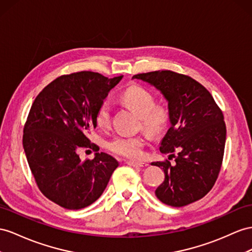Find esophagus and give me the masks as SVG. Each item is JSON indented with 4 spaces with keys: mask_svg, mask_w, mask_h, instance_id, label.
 <instances>
[{
    "mask_svg": "<svg viewBox=\"0 0 252 252\" xmlns=\"http://www.w3.org/2000/svg\"><path fill=\"white\" fill-rule=\"evenodd\" d=\"M126 164L128 166H133V167H146L148 166V163L147 162H134V160H127Z\"/></svg>",
    "mask_w": 252,
    "mask_h": 252,
    "instance_id": "1",
    "label": "esophagus"
}]
</instances>
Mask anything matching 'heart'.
<instances>
[{
    "mask_svg": "<svg viewBox=\"0 0 252 252\" xmlns=\"http://www.w3.org/2000/svg\"><path fill=\"white\" fill-rule=\"evenodd\" d=\"M121 101L128 108L139 116V127L151 136L162 134L168 126L170 113L168 108L162 104H156L151 93L144 87L132 85L121 94ZM94 122L100 128H108L111 125V104L103 101L96 107ZM146 138L141 135H117L108 141V149L113 153L126 158H139L143 156V148Z\"/></svg>",
    "mask_w": 252,
    "mask_h": 252,
    "instance_id": "1",
    "label": "heart"
}]
</instances>
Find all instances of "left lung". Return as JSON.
Returning <instances> with one entry per match:
<instances>
[{
	"instance_id": "8db88e82",
	"label": "left lung",
	"mask_w": 252,
	"mask_h": 252,
	"mask_svg": "<svg viewBox=\"0 0 252 252\" xmlns=\"http://www.w3.org/2000/svg\"><path fill=\"white\" fill-rule=\"evenodd\" d=\"M157 87L168 101L170 124L159 150L175 158L154 162L165 172L156 190L163 203L188 205L203 198L214 186L221 169L225 124L221 109L203 85L190 76L171 70L135 74Z\"/></svg>"
}]
</instances>
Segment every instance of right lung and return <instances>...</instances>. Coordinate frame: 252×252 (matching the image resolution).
<instances>
[{"instance_id": "1", "label": "right lung", "mask_w": 252, "mask_h": 252, "mask_svg": "<svg viewBox=\"0 0 252 252\" xmlns=\"http://www.w3.org/2000/svg\"><path fill=\"white\" fill-rule=\"evenodd\" d=\"M124 75L113 79L98 72L63 74L36 96L23 128V148L38 189L67 210L94 203L118 167L101 152L80 159V148L96 149L88 136L95 128V109Z\"/></svg>"}]
</instances>
